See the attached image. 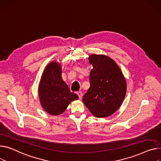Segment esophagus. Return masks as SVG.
<instances>
[{"label":"esophagus","instance_id":"obj_1","mask_svg":"<svg viewBox=\"0 0 161 161\" xmlns=\"http://www.w3.org/2000/svg\"><path fill=\"white\" fill-rule=\"evenodd\" d=\"M77 94L78 95V96H79V98H80V99H81V98H82L83 94H82V92H80V91L77 92Z\"/></svg>","mask_w":161,"mask_h":161}]
</instances>
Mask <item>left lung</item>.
<instances>
[{
  "label": "left lung",
  "mask_w": 161,
  "mask_h": 161,
  "mask_svg": "<svg viewBox=\"0 0 161 161\" xmlns=\"http://www.w3.org/2000/svg\"><path fill=\"white\" fill-rule=\"evenodd\" d=\"M93 69L90 72V87L83 102L97 118L114 113L121 106L126 94L127 83L116 62L105 55L92 54L89 58Z\"/></svg>",
  "instance_id": "obj_1"
}]
</instances>
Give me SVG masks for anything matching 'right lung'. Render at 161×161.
Wrapping results in <instances>:
<instances>
[{
    "label": "right lung",
    "instance_id": "1",
    "mask_svg": "<svg viewBox=\"0 0 161 161\" xmlns=\"http://www.w3.org/2000/svg\"><path fill=\"white\" fill-rule=\"evenodd\" d=\"M61 64L51 61L45 67L39 84L38 94L43 109L51 115L57 116L66 110L71 102L78 96L70 92L61 77Z\"/></svg>",
    "mask_w": 161,
    "mask_h": 161
}]
</instances>
